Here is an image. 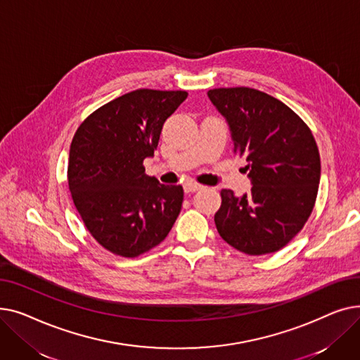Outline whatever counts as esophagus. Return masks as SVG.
Segmentation results:
<instances>
[{
	"mask_svg": "<svg viewBox=\"0 0 360 360\" xmlns=\"http://www.w3.org/2000/svg\"><path fill=\"white\" fill-rule=\"evenodd\" d=\"M201 185L200 184H197V182H193V181H188V182H185L184 184V191L186 193V194H190V193H195V191H198V190H201Z\"/></svg>",
	"mask_w": 360,
	"mask_h": 360,
	"instance_id": "1",
	"label": "esophagus"
}]
</instances>
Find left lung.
<instances>
[{
	"label": "left lung",
	"mask_w": 360,
	"mask_h": 360,
	"mask_svg": "<svg viewBox=\"0 0 360 360\" xmlns=\"http://www.w3.org/2000/svg\"><path fill=\"white\" fill-rule=\"evenodd\" d=\"M207 96L228 122L233 155L248 162L252 185L243 195L221 190L217 232L248 255L276 252L304 228L314 209L321 163L312 132L264 91L213 89Z\"/></svg>",
	"instance_id": "8db88e82"
}]
</instances>
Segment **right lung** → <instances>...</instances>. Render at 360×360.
<instances>
[{"label":"right lung","mask_w":360,"mask_h":360,"mask_svg":"<svg viewBox=\"0 0 360 360\" xmlns=\"http://www.w3.org/2000/svg\"><path fill=\"white\" fill-rule=\"evenodd\" d=\"M182 90L139 89L103 105L79 127L70 147L68 186L86 228L103 248L137 257L159 245L181 212V185L147 176L165 121Z\"/></svg>","instance_id":"add662e5"}]
</instances>
